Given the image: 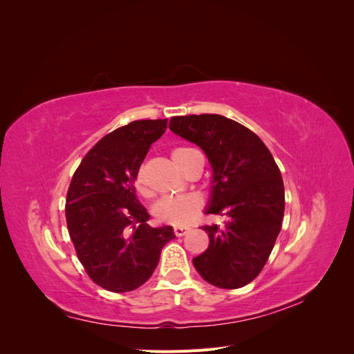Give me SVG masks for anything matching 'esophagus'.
I'll return each mask as SVG.
<instances>
[{
	"instance_id": "34e87169",
	"label": "esophagus",
	"mask_w": 354,
	"mask_h": 354,
	"mask_svg": "<svg viewBox=\"0 0 354 354\" xmlns=\"http://www.w3.org/2000/svg\"><path fill=\"white\" fill-rule=\"evenodd\" d=\"M190 229L189 227H185V226H176L174 227V234L176 236H185V234L189 232Z\"/></svg>"
}]
</instances>
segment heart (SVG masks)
Returning a JSON list of instances; mask_svg holds the SVG:
<instances>
[{
	"mask_svg": "<svg viewBox=\"0 0 354 354\" xmlns=\"http://www.w3.org/2000/svg\"><path fill=\"white\" fill-rule=\"evenodd\" d=\"M192 151L190 147H177L171 153L176 165L181 169V164H183L185 156ZM136 189L140 195L147 196L149 189L146 185V178L143 171H138L134 178ZM203 202L198 195H183V196H171L160 199L155 208L153 214L158 221L171 224V226H185V224L194 220L199 211L202 209Z\"/></svg>",
	"mask_w": 354,
	"mask_h": 354,
	"instance_id": "b5f03b06",
	"label": "heart"
}]
</instances>
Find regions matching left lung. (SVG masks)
<instances>
[{"label": "left lung", "mask_w": 354, "mask_h": 354, "mask_svg": "<svg viewBox=\"0 0 354 354\" xmlns=\"http://www.w3.org/2000/svg\"><path fill=\"white\" fill-rule=\"evenodd\" d=\"M169 130L205 152L212 167L205 214L227 217L223 227L202 226L209 246L194 259L195 269L214 286L248 285L263 270L282 229L285 190L279 167L259 136L226 116H173Z\"/></svg>", "instance_id": "8db88e82"}]
</instances>
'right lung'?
I'll list each match as a JSON object with an SVG mask.
<instances>
[{
	"instance_id": "right-lung-1",
	"label": "right lung",
	"mask_w": 354,
	"mask_h": 354,
	"mask_svg": "<svg viewBox=\"0 0 354 354\" xmlns=\"http://www.w3.org/2000/svg\"><path fill=\"white\" fill-rule=\"evenodd\" d=\"M168 120H140L95 143L75 171L66 196V224L90 279L111 292L142 286L156 269L173 227H151L136 198L134 178Z\"/></svg>"
}]
</instances>
